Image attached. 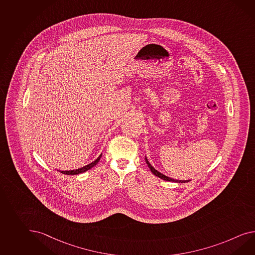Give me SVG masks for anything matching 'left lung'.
<instances>
[{
  "instance_id": "obj_1",
  "label": "left lung",
  "mask_w": 255,
  "mask_h": 255,
  "mask_svg": "<svg viewBox=\"0 0 255 255\" xmlns=\"http://www.w3.org/2000/svg\"><path fill=\"white\" fill-rule=\"evenodd\" d=\"M145 161H146V163H147V165L149 166V168H150V171H151V173L153 174V175H155V176H158V177H160V178H162L163 180H166V181H171V182H176V183H186L189 182L190 180H179V179H175V178H172V177H169V176H165V175H163L162 174L161 172H159V171H157L151 164H150V162L148 161V159H147V157L145 156Z\"/></svg>"
}]
</instances>
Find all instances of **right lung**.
Here are the masks:
<instances>
[{"label":"right lung","mask_w":255,"mask_h":255,"mask_svg":"<svg viewBox=\"0 0 255 255\" xmlns=\"http://www.w3.org/2000/svg\"><path fill=\"white\" fill-rule=\"evenodd\" d=\"M101 157H102V154H100L99 155L98 158H96V160H94L93 162H92L91 163H89V164H87L85 166H83V167H80V168H78V169H74V170H68V171H61V170H58L59 172H61L62 174H65V175H79V174H81V173H84L86 171H88V170L91 169L92 168L94 165H96L97 163H98L99 161H100V159H101Z\"/></svg>","instance_id":"obj_1"}]
</instances>
